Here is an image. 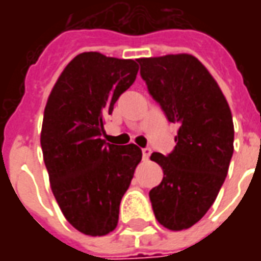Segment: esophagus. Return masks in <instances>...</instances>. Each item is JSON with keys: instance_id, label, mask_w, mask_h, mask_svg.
Segmentation results:
<instances>
[{"instance_id": "esophagus-1", "label": "esophagus", "mask_w": 261, "mask_h": 261, "mask_svg": "<svg viewBox=\"0 0 261 261\" xmlns=\"http://www.w3.org/2000/svg\"><path fill=\"white\" fill-rule=\"evenodd\" d=\"M151 156V148H142V158L144 161H148Z\"/></svg>"}]
</instances>
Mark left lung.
<instances>
[{"label": "left lung", "mask_w": 261, "mask_h": 261, "mask_svg": "<svg viewBox=\"0 0 261 261\" xmlns=\"http://www.w3.org/2000/svg\"><path fill=\"white\" fill-rule=\"evenodd\" d=\"M148 92L170 123L176 145L151 159L164 179L149 192L155 218L170 230L187 229L205 215L228 175L233 121L226 99L207 68L190 54L138 60Z\"/></svg>", "instance_id": "left-lung-1"}]
</instances>
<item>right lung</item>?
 I'll list each match as a JSON object with an SVG mask.
<instances>
[{
  "instance_id": "add662e5",
  "label": "right lung",
  "mask_w": 261,
  "mask_h": 261,
  "mask_svg": "<svg viewBox=\"0 0 261 261\" xmlns=\"http://www.w3.org/2000/svg\"><path fill=\"white\" fill-rule=\"evenodd\" d=\"M137 72L134 60L78 54L44 109L40 144L50 186L67 221L85 235H108L117 226L120 201L141 162L134 144L114 145L100 138L105 119Z\"/></svg>"
}]
</instances>
